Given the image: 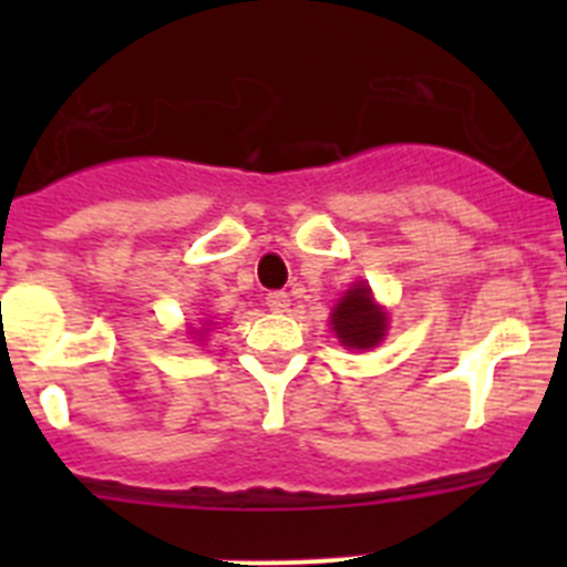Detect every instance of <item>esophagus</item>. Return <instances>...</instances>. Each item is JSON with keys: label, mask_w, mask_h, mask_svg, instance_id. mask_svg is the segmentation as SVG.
Here are the masks:
<instances>
[{"label": "esophagus", "mask_w": 567, "mask_h": 567, "mask_svg": "<svg viewBox=\"0 0 567 567\" xmlns=\"http://www.w3.org/2000/svg\"><path fill=\"white\" fill-rule=\"evenodd\" d=\"M267 307L272 312H287L289 309V295L287 292H269L267 295Z\"/></svg>", "instance_id": "34e87169"}]
</instances>
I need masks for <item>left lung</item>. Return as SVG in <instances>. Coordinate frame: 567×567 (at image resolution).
<instances>
[{
  "instance_id": "8db88e82",
  "label": "left lung",
  "mask_w": 567,
  "mask_h": 567,
  "mask_svg": "<svg viewBox=\"0 0 567 567\" xmlns=\"http://www.w3.org/2000/svg\"><path fill=\"white\" fill-rule=\"evenodd\" d=\"M332 329L343 346L352 349H372L385 334V312H380L372 300V289L354 284L340 298L332 312Z\"/></svg>"
}]
</instances>
